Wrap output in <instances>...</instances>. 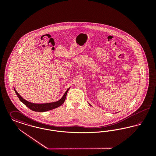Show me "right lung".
<instances>
[{
  "label": "right lung",
  "mask_w": 156,
  "mask_h": 156,
  "mask_svg": "<svg viewBox=\"0 0 156 156\" xmlns=\"http://www.w3.org/2000/svg\"><path fill=\"white\" fill-rule=\"evenodd\" d=\"M15 89V92L17 95V96L19 98V99L22 102L23 104H24L27 107H28L30 109L35 112H43L48 111L50 110H52L53 109H55L56 108L59 107L61 105L64 104L66 96H67V92L69 88L67 89V91L65 92L64 95L61 99L59 101L55 102H51V103H47V104H33L27 101L26 100L24 99L22 97H21L17 92Z\"/></svg>",
  "instance_id": "obj_1"
}]
</instances>
